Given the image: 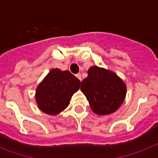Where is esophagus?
Masks as SVG:
<instances>
[{
    "label": "esophagus",
    "instance_id": "obj_1",
    "mask_svg": "<svg viewBox=\"0 0 158 158\" xmlns=\"http://www.w3.org/2000/svg\"><path fill=\"white\" fill-rule=\"evenodd\" d=\"M76 77H77V78H78V79H79V80H80V81H81V80H82V77H81V74H80V73H79V74H76Z\"/></svg>",
    "mask_w": 158,
    "mask_h": 158
}]
</instances>
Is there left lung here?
<instances>
[{
    "label": "left lung",
    "mask_w": 158,
    "mask_h": 158,
    "mask_svg": "<svg viewBox=\"0 0 158 158\" xmlns=\"http://www.w3.org/2000/svg\"><path fill=\"white\" fill-rule=\"evenodd\" d=\"M80 90L89 101L94 113L110 115L122 105L126 96V84L115 72L97 65L88 70Z\"/></svg>",
    "instance_id": "left-lung-1"
}]
</instances>
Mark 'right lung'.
Listing matches in <instances>:
<instances>
[{
  "label": "right lung",
  "mask_w": 158,
  "mask_h": 158,
  "mask_svg": "<svg viewBox=\"0 0 158 158\" xmlns=\"http://www.w3.org/2000/svg\"><path fill=\"white\" fill-rule=\"evenodd\" d=\"M79 86L80 80L69 70L51 69L36 89L38 107L48 115H58L69 106Z\"/></svg>",
  "instance_id": "obj_1"
}]
</instances>
